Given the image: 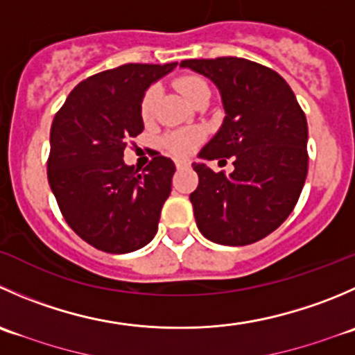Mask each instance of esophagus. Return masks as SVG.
I'll return each mask as SVG.
<instances>
[{
	"label": "esophagus",
	"instance_id": "34e87169",
	"mask_svg": "<svg viewBox=\"0 0 355 355\" xmlns=\"http://www.w3.org/2000/svg\"><path fill=\"white\" fill-rule=\"evenodd\" d=\"M175 164H177V168L180 170V168H187L189 166V161L187 159H177V161H175Z\"/></svg>",
	"mask_w": 355,
	"mask_h": 355
}]
</instances>
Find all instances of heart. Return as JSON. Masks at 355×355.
<instances>
[{
	"label": "heart",
	"instance_id": "heart-1",
	"mask_svg": "<svg viewBox=\"0 0 355 355\" xmlns=\"http://www.w3.org/2000/svg\"><path fill=\"white\" fill-rule=\"evenodd\" d=\"M175 86H177V90L184 95L185 101H189L191 104L199 97V95H202L205 92H209L208 83H206L202 78H199V76H180V78L175 81ZM156 95H157L156 88H149V90L144 94L142 102H140V116H142L144 121H147V119L150 118V114H153ZM198 140H199L198 132H177L166 137L164 146L175 154H187L194 149Z\"/></svg>",
	"mask_w": 355,
	"mask_h": 355
}]
</instances>
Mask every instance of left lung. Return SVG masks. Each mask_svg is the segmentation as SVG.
<instances>
[{
  "mask_svg": "<svg viewBox=\"0 0 355 355\" xmlns=\"http://www.w3.org/2000/svg\"><path fill=\"white\" fill-rule=\"evenodd\" d=\"M180 67L211 79L225 111L222 126L199 157L234 156L230 175L192 163L199 177L191 194L198 229L225 246L257 243L290 216L304 189L309 166L304 111L290 85L257 62L191 58Z\"/></svg>",
  "mask_w": 355,
  "mask_h": 355,
  "instance_id": "obj_1",
  "label": "left lung"
}]
</instances>
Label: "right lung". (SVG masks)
I'll return each instance as SVG.
<instances>
[{
	"label": "right lung",
	"mask_w": 355,
	"mask_h": 355,
	"mask_svg": "<svg viewBox=\"0 0 355 355\" xmlns=\"http://www.w3.org/2000/svg\"><path fill=\"white\" fill-rule=\"evenodd\" d=\"M177 67L125 64L79 83L50 130L48 182L65 222L105 253L144 248L157 232L175 164L156 156L142 173L123 161L144 132L140 102L153 83Z\"/></svg>",
	"instance_id": "right-lung-1"
}]
</instances>
